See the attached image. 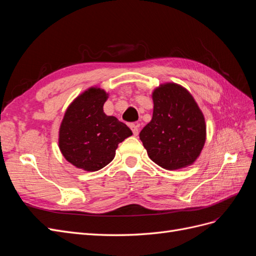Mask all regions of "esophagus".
<instances>
[{
    "instance_id": "1",
    "label": "esophagus",
    "mask_w": 256,
    "mask_h": 256,
    "mask_svg": "<svg viewBox=\"0 0 256 256\" xmlns=\"http://www.w3.org/2000/svg\"><path fill=\"white\" fill-rule=\"evenodd\" d=\"M129 127H130L131 131H132L134 136H136L138 134V125H136V124H130Z\"/></svg>"
}]
</instances>
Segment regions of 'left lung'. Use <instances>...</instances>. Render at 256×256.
Returning a JSON list of instances; mask_svg holds the SVG:
<instances>
[{
  "instance_id": "left-lung-1",
  "label": "left lung",
  "mask_w": 256,
  "mask_h": 256,
  "mask_svg": "<svg viewBox=\"0 0 256 256\" xmlns=\"http://www.w3.org/2000/svg\"><path fill=\"white\" fill-rule=\"evenodd\" d=\"M152 118L141 130L140 140L150 158L166 170L192 164L206 140V125L194 98L175 83L152 92Z\"/></svg>"
}]
</instances>
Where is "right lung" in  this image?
Masks as SVG:
<instances>
[{"instance_id": "add662e5", "label": "right lung", "mask_w": 256, "mask_h": 256, "mask_svg": "<svg viewBox=\"0 0 256 256\" xmlns=\"http://www.w3.org/2000/svg\"><path fill=\"white\" fill-rule=\"evenodd\" d=\"M106 92L90 88L68 106L60 127L58 145L74 166L94 172L114 159L120 142L132 136L125 124L104 112Z\"/></svg>"}]
</instances>
